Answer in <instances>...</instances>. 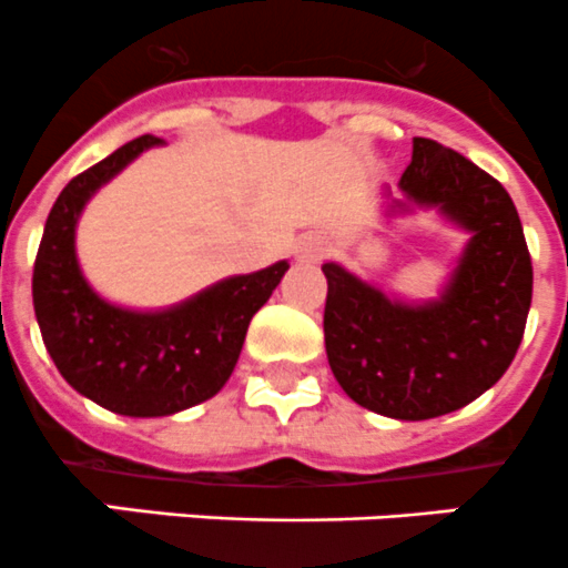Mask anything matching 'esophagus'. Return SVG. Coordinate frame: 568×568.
Returning a JSON list of instances; mask_svg holds the SVG:
<instances>
[{"label":"esophagus","instance_id":"1","mask_svg":"<svg viewBox=\"0 0 568 568\" xmlns=\"http://www.w3.org/2000/svg\"><path fill=\"white\" fill-rule=\"evenodd\" d=\"M325 254H328V243L317 234H306L295 243V260L301 265H317L320 260H325Z\"/></svg>","mask_w":568,"mask_h":568}]
</instances>
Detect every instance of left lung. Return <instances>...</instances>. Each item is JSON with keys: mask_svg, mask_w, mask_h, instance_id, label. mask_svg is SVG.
I'll list each match as a JSON object with an SVG mask.
<instances>
[{"mask_svg": "<svg viewBox=\"0 0 568 568\" xmlns=\"http://www.w3.org/2000/svg\"><path fill=\"white\" fill-rule=\"evenodd\" d=\"M400 190L395 210L436 206L473 234L450 282L439 301L414 306L325 262L323 331L351 400L417 423L464 408L503 378L525 334L532 265L510 195L458 151L414 138Z\"/></svg>", "mask_w": 568, "mask_h": 568, "instance_id": "left-lung-1", "label": "left lung"}]
</instances>
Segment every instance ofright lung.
I'll list each match as a JSON object with an SVG mask.
<instances>
[{
  "label": "right lung",
  "instance_id": "obj_1",
  "mask_svg": "<svg viewBox=\"0 0 568 568\" xmlns=\"http://www.w3.org/2000/svg\"><path fill=\"white\" fill-rule=\"evenodd\" d=\"M160 143L154 134L134 138L71 179L49 212L32 271V303L54 367L80 395L123 417H168L217 395L251 317L290 271L276 262L223 278L162 312H132L95 295L77 262V221L101 184Z\"/></svg>",
  "mask_w": 568,
  "mask_h": 568
}]
</instances>
